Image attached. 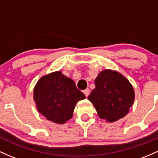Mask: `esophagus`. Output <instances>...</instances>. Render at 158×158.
<instances>
[{"label":"esophagus","instance_id":"1","mask_svg":"<svg viewBox=\"0 0 158 158\" xmlns=\"http://www.w3.org/2000/svg\"><path fill=\"white\" fill-rule=\"evenodd\" d=\"M83 92H84V95H86V97H88V95H89V92H90L89 91V89H88V88L86 89H84Z\"/></svg>","mask_w":158,"mask_h":158}]
</instances>
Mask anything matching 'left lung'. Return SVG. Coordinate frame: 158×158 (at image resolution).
<instances>
[{"instance_id":"8db88e82","label":"left lung","mask_w":158,"mask_h":158,"mask_svg":"<svg viewBox=\"0 0 158 158\" xmlns=\"http://www.w3.org/2000/svg\"><path fill=\"white\" fill-rule=\"evenodd\" d=\"M95 85L88 99L99 117L113 122L128 113L134 103V91L124 76L112 70L102 71L95 78Z\"/></svg>"}]
</instances>
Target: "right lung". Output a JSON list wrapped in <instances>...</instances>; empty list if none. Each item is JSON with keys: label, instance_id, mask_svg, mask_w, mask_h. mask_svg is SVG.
Wrapping results in <instances>:
<instances>
[{"label": "right lung", "instance_id": "1", "mask_svg": "<svg viewBox=\"0 0 158 158\" xmlns=\"http://www.w3.org/2000/svg\"><path fill=\"white\" fill-rule=\"evenodd\" d=\"M36 107L47 119L64 124L72 117L76 104L86 98L72 79L61 72L41 77L33 91Z\"/></svg>", "mask_w": 158, "mask_h": 158}]
</instances>
